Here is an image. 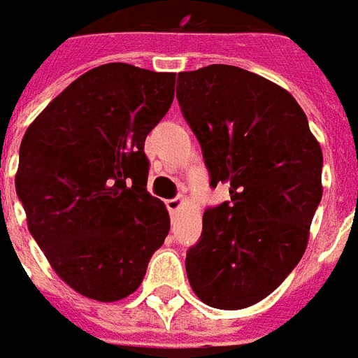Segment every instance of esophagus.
Masks as SVG:
<instances>
[{
	"label": "esophagus",
	"instance_id": "esophagus-1",
	"mask_svg": "<svg viewBox=\"0 0 358 358\" xmlns=\"http://www.w3.org/2000/svg\"><path fill=\"white\" fill-rule=\"evenodd\" d=\"M184 205V199L182 197H174V199H169L166 201V208H169V213L171 214H176L182 208Z\"/></svg>",
	"mask_w": 358,
	"mask_h": 358
}]
</instances>
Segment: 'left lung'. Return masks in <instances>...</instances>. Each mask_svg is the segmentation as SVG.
Returning <instances> with one entry per match:
<instances>
[{"instance_id": "8db88e82", "label": "left lung", "mask_w": 358, "mask_h": 358, "mask_svg": "<svg viewBox=\"0 0 358 358\" xmlns=\"http://www.w3.org/2000/svg\"><path fill=\"white\" fill-rule=\"evenodd\" d=\"M180 110L231 201L206 208L186 254L193 292L216 309H243L273 292L306 252L322 197V152L288 91L237 66L180 71Z\"/></svg>"}]
</instances>
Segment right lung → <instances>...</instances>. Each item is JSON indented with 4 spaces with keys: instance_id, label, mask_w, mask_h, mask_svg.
I'll return each mask as SVG.
<instances>
[{
    "instance_id": "1",
    "label": "right lung",
    "mask_w": 358,
    "mask_h": 358,
    "mask_svg": "<svg viewBox=\"0 0 358 358\" xmlns=\"http://www.w3.org/2000/svg\"><path fill=\"white\" fill-rule=\"evenodd\" d=\"M176 73L112 62L66 87L28 127L17 195L28 229L66 285L117 301L144 279L171 218L148 186L145 136L174 98Z\"/></svg>"
}]
</instances>
